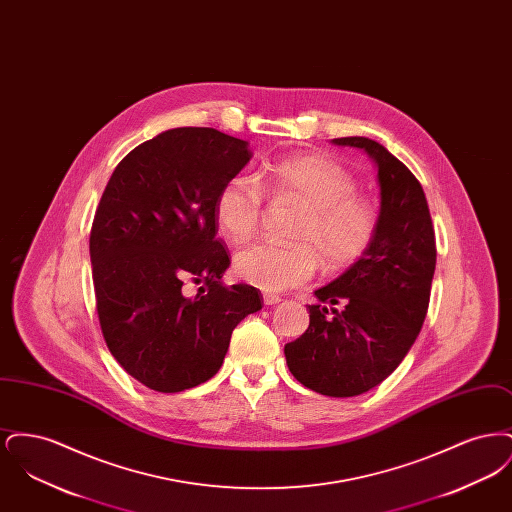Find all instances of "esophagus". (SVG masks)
I'll return each mask as SVG.
<instances>
[{
    "label": "esophagus",
    "mask_w": 512,
    "mask_h": 512,
    "mask_svg": "<svg viewBox=\"0 0 512 512\" xmlns=\"http://www.w3.org/2000/svg\"><path fill=\"white\" fill-rule=\"evenodd\" d=\"M263 301H265V305H276V303L282 301V297H278V295H274V293H265V295H263Z\"/></svg>",
    "instance_id": "34e87169"
}]
</instances>
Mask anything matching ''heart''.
I'll return each mask as SVG.
<instances>
[{
  "label": "heart",
  "instance_id": "obj_1",
  "mask_svg": "<svg viewBox=\"0 0 512 512\" xmlns=\"http://www.w3.org/2000/svg\"><path fill=\"white\" fill-rule=\"evenodd\" d=\"M265 182L272 194L299 199L307 213L293 228L297 244L261 240L236 253L234 268L245 282L265 292L297 288L315 276L318 259L328 270H343L374 242L378 213L357 194L355 176L338 161L318 153L282 157L265 165ZM263 207L261 184L236 174L220 186L215 219L230 240L244 242L259 228Z\"/></svg>",
  "mask_w": 512,
  "mask_h": 512
}]
</instances>
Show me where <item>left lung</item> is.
Returning <instances> with one entry per match:
<instances>
[{
	"instance_id": "1",
	"label": "left lung",
	"mask_w": 512,
	"mask_h": 512,
	"mask_svg": "<svg viewBox=\"0 0 512 512\" xmlns=\"http://www.w3.org/2000/svg\"><path fill=\"white\" fill-rule=\"evenodd\" d=\"M332 142L365 149L374 159L382 197L378 232L355 265L315 292L309 328L286 343L284 355L305 388L353 397L384 382L416 340L430 303L436 234L420 182L386 147L363 136Z\"/></svg>"
}]
</instances>
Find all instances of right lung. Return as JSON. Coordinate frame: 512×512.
<instances>
[{"instance_id":"add662e5","label":"right lung","mask_w":512,"mask_h":512,"mask_svg":"<svg viewBox=\"0 0 512 512\" xmlns=\"http://www.w3.org/2000/svg\"><path fill=\"white\" fill-rule=\"evenodd\" d=\"M249 159L240 138L172 128L134 147L103 190L90 232L99 326L117 363L149 390L213 378L232 330L263 307L257 288L222 282L230 253L215 219L220 186Z\"/></svg>"}]
</instances>
